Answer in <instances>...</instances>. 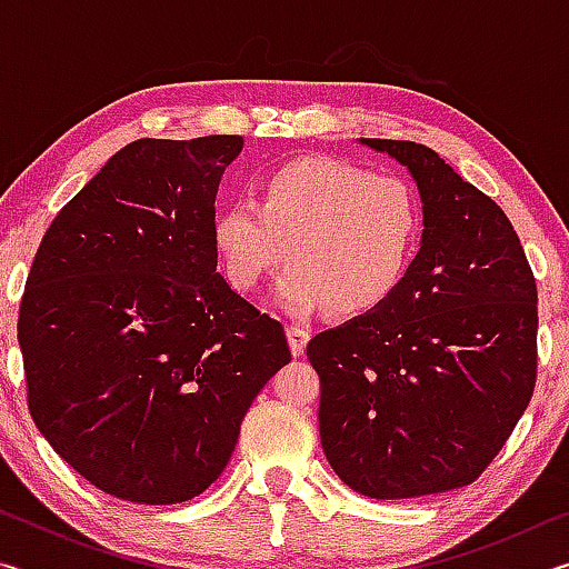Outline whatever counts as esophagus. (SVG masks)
I'll return each mask as SVG.
<instances>
[{
  "instance_id": "1",
  "label": "esophagus",
  "mask_w": 569,
  "mask_h": 569,
  "mask_svg": "<svg viewBox=\"0 0 569 569\" xmlns=\"http://www.w3.org/2000/svg\"><path fill=\"white\" fill-rule=\"evenodd\" d=\"M286 333H288V343H291L293 356H301L306 351L308 339H311V333H308L303 326H288Z\"/></svg>"
}]
</instances>
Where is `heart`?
<instances>
[{"label": "heart", "mask_w": 569, "mask_h": 569, "mask_svg": "<svg viewBox=\"0 0 569 569\" xmlns=\"http://www.w3.org/2000/svg\"><path fill=\"white\" fill-rule=\"evenodd\" d=\"M423 210L399 176L341 158H301L276 168L250 198L213 220L228 281L253 291L286 258L278 303L291 313L326 303L333 316L377 311L399 291L419 253Z\"/></svg>", "instance_id": "1"}]
</instances>
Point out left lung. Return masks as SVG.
Returning a JSON list of instances; mask_svg holds the SVG:
<instances>
[{
    "instance_id": "obj_1",
    "label": "left lung",
    "mask_w": 569,
    "mask_h": 569,
    "mask_svg": "<svg viewBox=\"0 0 569 569\" xmlns=\"http://www.w3.org/2000/svg\"><path fill=\"white\" fill-rule=\"evenodd\" d=\"M407 166L421 248L377 311L308 341L321 447L371 499L467 487L512 435L537 381V283L492 198L411 140L361 138Z\"/></svg>"
}]
</instances>
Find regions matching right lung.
<instances>
[{
  "mask_svg": "<svg viewBox=\"0 0 569 569\" xmlns=\"http://www.w3.org/2000/svg\"><path fill=\"white\" fill-rule=\"evenodd\" d=\"M240 150V134L130 142L57 213L27 276L17 339L37 429L134 505L206 492L291 361L283 326L218 273L216 192Z\"/></svg>",
  "mask_w": 569,
  "mask_h": 569,
  "instance_id": "1",
  "label": "right lung"
}]
</instances>
